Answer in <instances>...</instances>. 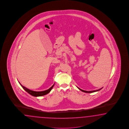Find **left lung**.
I'll return each instance as SVG.
<instances>
[{"instance_id":"left-lung-1","label":"left lung","mask_w":129,"mask_h":129,"mask_svg":"<svg viewBox=\"0 0 129 129\" xmlns=\"http://www.w3.org/2000/svg\"><path fill=\"white\" fill-rule=\"evenodd\" d=\"M78 88L80 90H81V91H82L83 92H86V93H92V92H97V91H100V90H101V89L103 88V87H102V88L98 89V90H93V91H85V90H82V89H80L79 87H78Z\"/></svg>"}]
</instances>
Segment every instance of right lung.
<instances>
[{"mask_svg":"<svg viewBox=\"0 0 129 129\" xmlns=\"http://www.w3.org/2000/svg\"><path fill=\"white\" fill-rule=\"evenodd\" d=\"M19 83H20V86L22 87L23 89H24L26 91V92H28L30 95L33 96H35V97L41 96L44 95H46L47 94H48V93H49L50 92V91L51 90V89H52L53 86H54V84L53 86H52L49 89H48V90H45V91H43L37 92V91H33V90H31L30 89H28V88H27L26 87H25V86H22L20 82H19Z\"/></svg>","mask_w":129,"mask_h":129,"instance_id":"1","label":"right lung"}]
</instances>
